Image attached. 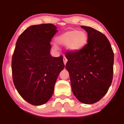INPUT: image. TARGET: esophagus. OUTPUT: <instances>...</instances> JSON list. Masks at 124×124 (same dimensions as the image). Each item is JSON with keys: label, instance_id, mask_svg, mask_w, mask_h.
Listing matches in <instances>:
<instances>
[{"label": "esophagus", "instance_id": "esophagus-1", "mask_svg": "<svg viewBox=\"0 0 124 124\" xmlns=\"http://www.w3.org/2000/svg\"><path fill=\"white\" fill-rule=\"evenodd\" d=\"M63 63H64V64H65V65H66V62H67L68 59H66V58H65V57H63Z\"/></svg>", "mask_w": 124, "mask_h": 124}]
</instances>
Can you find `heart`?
Returning a JSON list of instances; mask_svg holds the SVG:
<instances>
[{
	"instance_id": "b5f03b06",
	"label": "heart",
	"mask_w": 124,
	"mask_h": 124,
	"mask_svg": "<svg viewBox=\"0 0 124 124\" xmlns=\"http://www.w3.org/2000/svg\"><path fill=\"white\" fill-rule=\"evenodd\" d=\"M88 36L84 32H79L77 30H70L61 34L56 38V42L61 45H68L70 51H78L86 45Z\"/></svg>"
}]
</instances>
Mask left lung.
I'll return each mask as SVG.
<instances>
[{
	"mask_svg": "<svg viewBox=\"0 0 124 124\" xmlns=\"http://www.w3.org/2000/svg\"><path fill=\"white\" fill-rule=\"evenodd\" d=\"M88 33V43L81 49L66 52L68 70L73 95L82 103L98 102L108 92L114 73V52L102 33L82 26Z\"/></svg>",
	"mask_w": 124,
	"mask_h": 124,
	"instance_id": "1",
	"label": "left lung"
}]
</instances>
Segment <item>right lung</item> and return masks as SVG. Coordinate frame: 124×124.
<instances>
[{
  "instance_id": "right-lung-1",
  "label": "right lung",
  "mask_w": 124,
  "mask_h": 124,
  "mask_svg": "<svg viewBox=\"0 0 124 124\" xmlns=\"http://www.w3.org/2000/svg\"><path fill=\"white\" fill-rule=\"evenodd\" d=\"M57 32L51 23L29 27L17 39L12 59L13 84L26 101L41 105L51 98L59 73L65 65L63 56L50 54L51 41Z\"/></svg>"
}]
</instances>
